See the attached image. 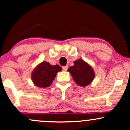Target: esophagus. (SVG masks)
<instances>
[{"instance_id":"obj_1","label":"esophagus","mask_w":130,"mask_h":130,"mask_svg":"<svg viewBox=\"0 0 130 130\" xmlns=\"http://www.w3.org/2000/svg\"><path fill=\"white\" fill-rule=\"evenodd\" d=\"M68 66H65V67H62V69H63V71H66L67 70H68Z\"/></svg>"}]
</instances>
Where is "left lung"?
<instances>
[{
    "label": "left lung",
    "mask_w": 130,
    "mask_h": 130,
    "mask_svg": "<svg viewBox=\"0 0 130 130\" xmlns=\"http://www.w3.org/2000/svg\"><path fill=\"white\" fill-rule=\"evenodd\" d=\"M68 71L70 73L74 82L82 87L90 84L95 77V72L92 67L80 59L74 61V65L70 67Z\"/></svg>",
    "instance_id": "obj_1"
}]
</instances>
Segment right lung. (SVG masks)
I'll return each mask as SVG.
<instances>
[{
  "mask_svg": "<svg viewBox=\"0 0 130 130\" xmlns=\"http://www.w3.org/2000/svg\"><path fill=\"white\" fill-rule=\"evenodd\" d=\"M61 70L62 68L59 65H52L49 62L43 61L35 67L31 78L37 87L46 88L51 85L57 73Z\"/></svg>",
  "mask_w": 130,
  "mask_h": 130,
  "instance_id": "add662e5",
  "label": "right lung"
}]
</instances>
